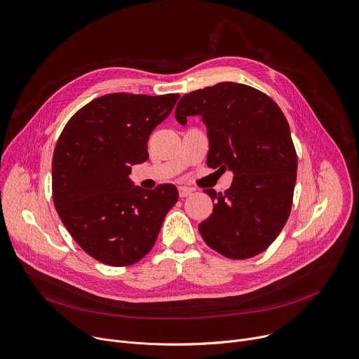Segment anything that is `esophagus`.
<instances>
[{"label":"esophagus","mask_w":359,"mask_h":359,"mask_svg":"<svg viewBox=\"0 0 359 359\" xmlns=\"http://www.w3.org/2000/svg\"><path fill=\"white\" fill-rule=\"evenodd\" d=\"M191 193H193V190L189 189V187H184V186H180V187H179V196H180V197H187V196H190Z\"/></svg>","instance_id":"esophagus-1"}]
</instances>
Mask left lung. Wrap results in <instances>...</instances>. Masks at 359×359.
<instances>
[{
  "label": "left lung",
  "instance_id": "left-lung-1",
  "mask_svg": "<svg viewBox=\"0 0 359 359\" xmlns=\"http://www.w3.org/2000/svg\"><path fill=\"white\" fill-rule=\"evenodd\" d=\"M175 114L182 125L201 116L208 166L234 175L224 193L204 189L215 200L213 213L198 224L204 243L231 260L263 252L288 220L297 182V151L283 111L259 89L220 82L184 95Z\"/></svg>",
  "mask_w": 359,
  "mask_h": 359
}]
</instances>
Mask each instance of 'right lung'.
I'll return each mask as SVG.
<instances>
[{
    "label": "right lung",
    "instance_id": "1",
    "mask_svg": "<svg viewBox=\"0 0 359 359\" xmlns=\"http://www.w3.org/2000/svg\"><path fill=\"white\" fill-rule=\"evenodd\" d=\"M179 93H109L65 125L53 158V198L64 226L95 260L126 267L155 245L175 206V184L146 190L129 179L147 161L150 133L172 112Z\"/></svg>",
    "mask_w": 359,
    "mask_h": 359
}]
</instances>
